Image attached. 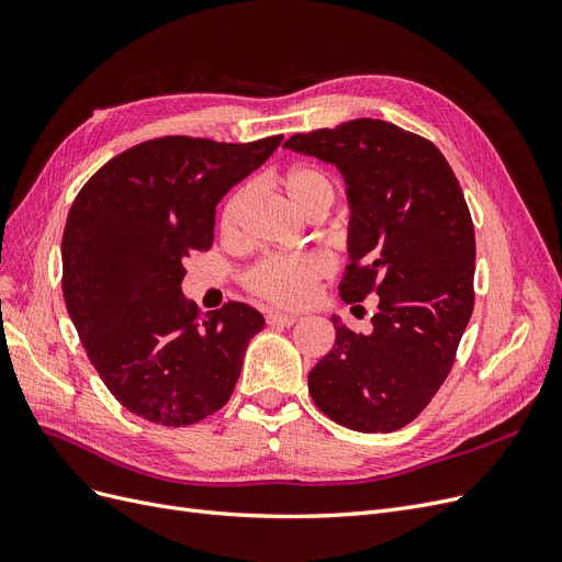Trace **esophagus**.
<instances>
[{
    "label": "esophagus",
    "mask_w": 562,
    "mask_h": 562,
    "mask_svg": "<svg viewBox=\"0 0 562 562\" xmlns=\"http://www.w3.org/2000/svg\"><path fill=\"white\" fill-rule=\"evenodd\" d=\"M295 321H297V316H293V314H283V312H269L267 314V323L271 328H291Z\"/></svg>",
    "instance_id": "obj_1"
}]
</instances>
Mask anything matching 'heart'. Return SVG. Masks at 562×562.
I'll use <instances>...</instances> for the list:
<instances>
[{
    "instance_id": "obj_1",
    "label": "heart",
    "mask_w": 562,
    "mask_h": 562,
    "mask_svg": "<svg viewBox=\"0 0 562 562\" xmlns=\"http://www.w3.org/2000/svg\"><path fill=\"white\" fill-rule=\"evenodd\" d=\"M279 187L288 203L304 213L321 201H330L328 180L321 171L310 166H293L279 178ZM246 206V192H236L223 211L220 227L232 234L239 223V215ZM326 274V262L318 255H297V258H267L252 267L248 274V285L255 293L281 304H297L310 293V285Z\"/></svg>"
}]
</instances>
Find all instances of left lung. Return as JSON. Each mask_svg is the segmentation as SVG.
Segmentation results:
<instances>
[{
  "label": "left lung",
  "instance_id": "obj_1",
  "mask_svg": "<svg viewBox=\"0 0 562 562\" xmlns=\"http://www.w3.org/2000/svg\"><path fill=\"white\" fill-rule=\"evenodd\" d=\"M285 149L335 166L347 184L345 302L380 295L368 335L333 316L335 347L310 372L333 422L378 434L411 424L446 382L473 312V223L450 164L382 119L297 133Z\"/></svg>",
  "mask_w": 562,
  "mask_h": 562
}]
</instances>
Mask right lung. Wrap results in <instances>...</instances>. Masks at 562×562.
Returning <instances> with one entry per match:
<instances>
[{
	"label": "right lung",
	"instance_id": "obj_1",
	"mask_svg": "<svg viewBox=\"0 0 562 562\" xmlns=\"http://www.w3.org/2000/svg\"><path fill=\"white\" fill-rule=\"evenodd\" d=\"M281 140H147L77 194L60 248L65 307L100 380L133 415L187 427L229 401L265 318L244 302L203 314L182 295V262L211 248L220 199Z\"/></svg>",
	"mask_w": 562,
	"mask_h": 562
}]
</instances>
